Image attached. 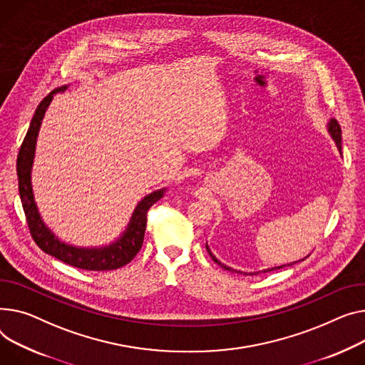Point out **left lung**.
<instances>
[{
	"label": "left lung",
	"instance_id": "8db88e82",
	"mask_svg": "<svg viewBox=\"0 0 365 365\" xmlns=\"http://www.w3.org/2000/svg\"><path fill=\"white\" fill-rule=\"evenodd\" d=\"M327 130H329L330 136L333 138V140L336 142V147H337L339 153H342V130H341V126H339V123H337V120H336V118H330L329 125H327ZM205 248H207V251H208L210 257L214 259V262H217L218 265H222L225 270H227V272H232V273H242V272H237V270H233V269H230V267H227V265H225V264H222L220 261H218V259H217V258H215V257L211 254V251H210L208 245H205ZM292 264H295V262H290V264H287V265H292ZM283 267H284V265L272 267V269H267V270H262V272H258V273H267V272H272V270H279V269H283ZM258 273H250V274L252 276V274H258ZM244 274H248V273H244Z\"/></svg>",
	"mask_w": 365,
	"mask_h": 365
}]
</instances>
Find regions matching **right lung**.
<instances>
[{
	"instance_id": "right-lung-1",
	"label": "right lung",
	"mask_w": 365,
	"mask_h": 365,
	"mask_svg": "<svg viewBox=\"0 0 365 365\" xmlns=\"http://www.w3.org/2000/svg\"><path fill=\"white\" fill-rule=\"evenodd\" d=\"M66 89H67V85L57 88L56 91L48 93L41 101V104L38 106L32 117L28 133L24 136L20 147V151L17 155V178H19V192H20L23 211L26 214L28 226L35 244L45 254L53 255L57 259L68 265L78 267V269H82V270H89V272L115 270L130 262L142 248L145 227H147V212L160 198L164 197L165 189L154 190L153 193H150V195L145 197L136 205L130 222L126 230L123 232V235L107 247H98V248L73 247L60 240L50 229H48L41 218V214L38 211V207L34 198L31 172H32V164L35 157L36 138H38V132L42 123L43 114L48 106H50V103L53 101L54 93L63 92Z\"/></svg>"
}]
</instances>
